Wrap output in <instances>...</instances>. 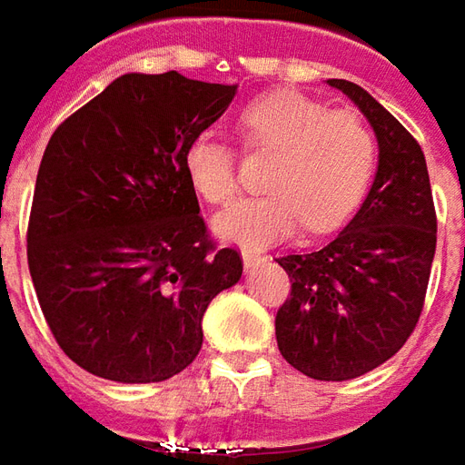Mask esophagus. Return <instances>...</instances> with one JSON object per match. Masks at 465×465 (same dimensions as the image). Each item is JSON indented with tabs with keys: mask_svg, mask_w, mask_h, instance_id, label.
Instances as JSON below:
<instances>
[{
	"mask_svg": "<svg viewBox=\"0 0 465 465\" xmlns=\"http://www.w3.org/2000/svg\"><path fill=\"white\" fill-rule=\"evenodd\" d=\"M265 258L263 255H252V252H242V265H245V271H255L258 265H263Z\"/></svg>",
	"mask_w": 465,
	"mask_h": 465,
	"instance_id": "1",
	"label": "esophagus"
}]
</instances>
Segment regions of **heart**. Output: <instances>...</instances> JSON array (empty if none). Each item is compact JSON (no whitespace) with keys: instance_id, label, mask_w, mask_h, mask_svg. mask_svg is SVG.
Masks as SVG:
<instances>
[{"instance_id":"obj_1","label":"heart","mask_w":465,"mask_h":465,"mask_svg":"<svg viewBox=\"0 0 465 465\" xmlns=\"http://www.w3.org/2000/svg\"><path fill=\"white\" fill-rule=\"evenodd\" d=\"M240 131L252 149H278L265 177L271 192L217 214V238L261 251L303 223L312 232L334 230L360 207L377 164V141L357 114L329 111L296 91H275L240 114ZM184 174L210 204H225L238 192L235 153L213 131L187 143Z\"/></svg>"}]
</instances>
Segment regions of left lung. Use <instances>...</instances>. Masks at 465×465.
<instances>
[{"mask_svg": "<svg viewBox=\"0 0 465 465\" xmlns=\"http://www.w3.org/2000/svg\"><path fill=\"white\" fill-rule=\"evenodd\" d=\"M370 121L377 174L347 227L322 251L278 258L291 296L275 313L283 360L324 382L372 372L418 324L435 255V207L418 141L370 93L326 80Z\"/></svg>", "mask_w": 465, "mask_h": 465, "instance_id": "8db88e82", "label": "left lung"}]
</instances>
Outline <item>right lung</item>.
<instances>
[{
  "mask_svg": "<svg viewBox=\"0 0 465 465\" xmlns=\"http://www.w3.org/2000/svg\"><path fill=\"white\" fill-rule=\"evenodd\" d=\"M238 85L126 73L63 121L37 172L27 263L60 349L124 385L162 382L202 349L210 301L242 261L214 248L184 149Z\"/></svg>",
  "mask_w": 465,
  "mask_h": 465,
  "instance_id": "add662e5",
  "label": "right lung"
}]
</instances>
